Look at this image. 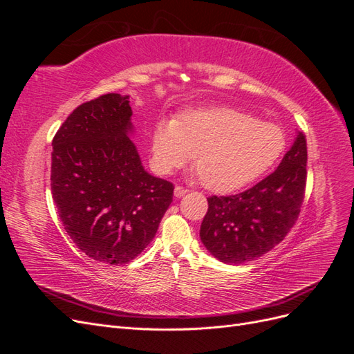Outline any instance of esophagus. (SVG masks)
<instances>
[{"instance_id":"esophagus-1","label":"esophagus","mask_w":354,"mask_h":354,"mask_svg":"<svg viewBox=\"0 0 354 354\" xmlns=\"http://www.w3.org/2000/svg\"><path fill=\"white\" fill-rule=\"evenodd\" d=\"M187 194V189H185L183 186H176V189H174V196L176 198H181V196H185Z\"/></svg>"}]
</instances>
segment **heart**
Wrapping results in <instances>:
<instances>
[{
    "mask_svg": "<svg viewBox=\"0 0 354 354\" xmlns=\"http://www.w3.org/2000/svg\"><path fill=\"white\" fill-rule=\"evenodd\" d=\"M285 147L286 136L279 125L233 108H202L156 125L152 165L159 174H171L196 153L202 185L227 194L261 177Z\"/></svg>",
    "mask_w": 354,
    "mask_h": 354,
    "instance_id": "b5f03b06",
    "label": "heart"
}]
</instances>
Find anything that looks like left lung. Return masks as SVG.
I'll return each mask as SVG.
<instances>
[{"instance_id": "left-lung-1", "label": "left lung", "mask_w": 354, "mask_h": 354, "mask_svg": "<svg viewBox=\"0 0 354 354\" xmlns=\"http://www.w3.org/2000/svg\"><path fill=\"white\" fill-rule=\"evenodd\" d=\"M307 183V142L295 143L270 176L236 195L208 198L199 236L223 263L241 264L281 243L301 211Z\"/></svg>"}]
</instances>
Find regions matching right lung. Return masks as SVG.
<instances>
[{
  "label": "right lung",
  "instance_id": "right-lung-1",
  "mask_svg": "<svg viewBox=\"0 0 354 354\" xmlns=\"http://www.w3.org/2000/svg\"><path fill=\"white\" fill-rule=\"evenodd\" d=\"M128 95L80 104L53 138L51 194L65 230L90 259L125 264L155 238L171 181L147 174L127 133Z\"/></svg>",
  "mask_w": 354,
  "mask_h": 354
}]
</instances>
